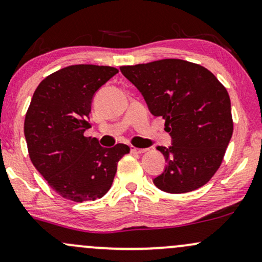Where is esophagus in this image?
Wrapping results in <instances>:
<instances>
[{
  "mask_svg": "<svg viewBox=\"0 0 262 262\" xmlns=\"http://www.w3.org/2000/svg\"><path fill=\"white\" fill-rule=\"evenodd\" d=\"M146 150H147L146 148H137V147L131 146V152L132 153H138V155H141V153H144Z\"/></svg>",
  "mask_w": 262,
  "mask_h": 262,
  "instance_id": "obj_1",
  "label": "esophagus"
}]
</instances>
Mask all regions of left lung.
<instances>
[{
  "label": "left lung",
  "instance_id": "obj_1",
  "mask_svg": "<svg viewBox=\"0 0 262 262\" xmlns=\"http://www.w3.org/2000/svg\"><path fill=\"white\" fill-rule=\"evenodd\" d=\"M120 71L143 95L149 112L165 120L171 146L157 147L167 167L153 179L169 193L207 184L221 167L233 135L229 94L216 76L198 63L164 58Z\"/></svg>",
  "mask_w": 262,
  "mask_h": 262
}]
</instances>
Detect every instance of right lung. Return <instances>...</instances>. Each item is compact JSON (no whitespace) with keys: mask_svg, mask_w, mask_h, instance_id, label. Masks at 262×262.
Here are the masks:
<instances>
[{"mask_svg":"<svg viewBox=\"0 0 262 262\" xmlns=\"http://www.w3.org/2000/svg\"><path fill=\"white\" fill-rule=\"evenodd\" d=\"M119 72L73 64L51 73L34 92L24 120L30 161L52 190L75 202L94 201L112 187L118 162L130 147H101L85 137L95 92Z\"/></svg>","mask_w":262,"mask_h":262,"instance_id":"obj_1","label":"right lung"}]
</instances>
